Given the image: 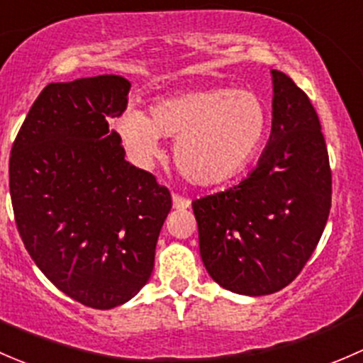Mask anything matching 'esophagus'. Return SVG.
Instances as JSON below:
<instances>
[{
    "label": "esophagus",
    "instance_id": "1",
    "mask_svg": "<svg viewBox=\"0 0 363 363\" xmlns=\"http://www.w3.org/2000/svg\"><path fill=\"white\" fill-rule=\"evenodd\" d=\"M173 208L174 209H186V208H190V199L178 196V194H173Z\"/></svg>",
    "mask_w": 363,
    "mask_h": 363
}]
</instances>
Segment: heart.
I'll return each instance as SVG.
<instances>
[{
    "instance_id": "b5f03b06",
    "label": "heart",
    "mask_w": 363,
    "mask_h": 363,
    "mask_svg": "<svg viewBox=\"0 0 363 363\" xmlns=\"http://www.w3.org/2000/svg\"><path fill=\"white\" fill-rule=\"evenodd\" d=\"M267 124V108L253 91L209 89L157 101L150 115L127 108L117 118V133L141 166L160 155V136L177 140L178 171L196 185L211 186L236 177L250 162Z\"/></svg>"
}]
</instances>
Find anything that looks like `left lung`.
Masks as SVG:
<instances>
[{
	"label": "left lung",
	"mask_w": 363,
	"mask_h": 363,
	"mask_svg": "<svg viewBox=\"0 0 363 363\" xmlns=\"http://www.w3.org/2000/svg\"><path fill=\"white\" fill-rule=\"evenodd\" d=\"M272 127L257 167L238 185L192 203L208 274L234 294H274L315 252L332 201L321 125L308 96L271 69Z\"/></svg>",
	"instance_id": "left-lung-1"
}]
</instances>
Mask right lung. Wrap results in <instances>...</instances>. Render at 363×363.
Returning a JSON list of instances; mask_svg holds the SVG:
<instances>
[{"label": "right lung", "instance_id": "add662e5", "mask_svg": "<svg viewBox=\"0 0 363 363\" xmlns=\"http://www.w3.org/2000/svg\"><path fill=\"white\" fill-rule=\"evenodd\" d=\"M130 82L99 74L48 84L10 155L18 234L61 292L94 309L130 301L150 279L171 194L130 166L111 118Z\"/></svg>", "mask_w": 363, "mask_h": 363}]
</instances>
